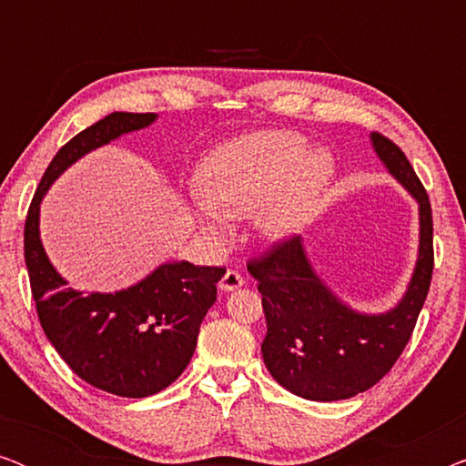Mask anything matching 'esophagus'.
Instances as JSON below:
<instances>
[{"mask_svg": "<svg viewBox=\"0 0 466 466\" xmlns=\"http://www.w3.org/2000/svg\"><path fill=\"white\" fill-rule=\"evenodd\" d=\"M244 282H246V279H244V276H241V273L228 269V271L225 273V276H222L218 289H220L222 292H233V290L241 289V286H244Z\"/></svg>", "mask_w": 466, "mask_h": 466, "instance_id": "34e87169", "label": "esophagus"}]
</instances>
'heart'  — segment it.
I'll return each instance as SVG.
<instances>
[{"mask_svg":"<svg viewBox=\"0 0 466 466\" xmlns=\"http://www.w3.org/2000/svg\"><path fill=\"white\" fill-rule=\"evenodd\" d=\"M335 176L329 150H309L292 131H258L233 137L208 152L197 171V222L216 235L222 218L258 212L257 228L279 244L303 231Z\"/></svg>","mask_w":466,"mask_h":466,"instance_id":"obj_1","label":"heart"}]
</instances>
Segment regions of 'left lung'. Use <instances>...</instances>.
Instances as JSON below:
<instances>
[{"instance_id": "8db88e82", "label": "left lung", "mask_w": 466, "mask_h": 466, "mask_svg": "<svg viewBox=\"0 0 466 466\" xmlns=\"http://www.w3.org/2000/svg\"><path fill=\"white\" fill-rule=\"evenodd\" d=\"M369 139L388 174L418 203V257L403 297L386 311L354 309L318 276L303 238L248 265L263 295L267 335L260 352L267 371L308 400L350 399L378 384L405 350L429 295V195L397 144L380 133H369Z\"/></svg>"}]
</instances>
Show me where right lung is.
I'll return each mask as SVG.
<instances>
[{"mask_svg":"<svg viewBox=\"0 0 466 466\" xmlns=\"http://www.w3.org/2000/svg\"><path fill=\"white\" fill-rule=\"evenodd\" d=\"M157 118L150 112H112L69 139L42 176L25 222V265L48 341L80 380L127 399L150 397L180 378L225 269L165 260L127 289L78 290L44 250L40 206L50 187L82 157L146 129Z\"/></svg>","mask_w":466,"mask_h":466,"instance_id":"obj_1","label":"right lung"}]
</instances>
